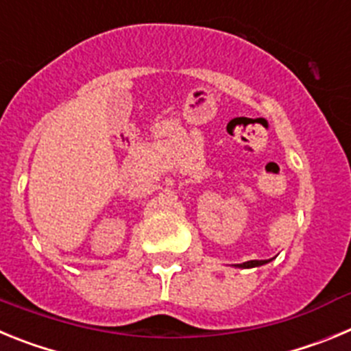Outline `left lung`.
Returning a JSON list of instances; mask_svg holds the SVG:
<instances>
[{"instance_id": "left-lung-1", "label": "left lung", "mask_w": 351, "mask_h": 351, "mask_svg": "<svg viewBox=\"0 0 351 351\" xmlns=\"http://www.w3.org/2000/svg\"><path fill=\"white\" fill-rule=\"evenodd\" d=\"M271 260H250V262H244V263H237L235 267H241V269H253V267H260V265H265L269 263Z\"/></svg>"}]
</instances>
